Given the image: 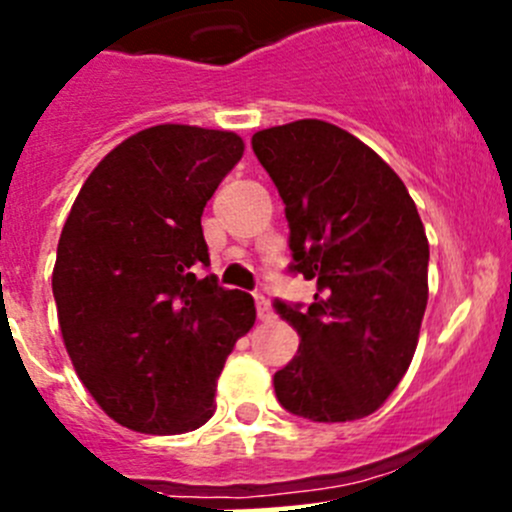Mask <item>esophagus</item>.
<instances>
[{
	"label": "esophagus",
	"instance_id": "1",
	"mask_svg": "<svg viewBox=\"0 0 512 512\" xmlns=\"http://www.w3.org/2000/svg\"><path fill=\"white\" fill-rule=\"evenodd\" d=\"M255 304H257V319L267 322V319L272 317V309H270V302H267L265 294H255Z\"/></svg>",
	"mask_w": 512,
	"mask_h": 512
}]
</instances>
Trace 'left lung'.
Wrapping results in <instances>:
<instances>
[{
  "label": "left lung",
  "mask_w": 512,
  "mask_h": 512,
  "mask_svg": "<svg viewBox=\"0 0 512 512\" xmlns=\"http://www.w3.org/2000/svg\"><path fill=\"white\" fill-rule=\"evenodd\" d=\"M289 225L287 270L317 282L312 304L275 299L299 334L275 374L277 401L319 423L379 409L414 359L428 302V240L399 175L369 146L304 118L252 136Z\"/></svg>",
  "instance_id": "left-lung-1"
}]
</instances>
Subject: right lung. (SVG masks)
I'll list each match as a JSON object with an SVG mask.
<instances>
[{"label":"right lung","mask_w":512,"mask_h":512,"mask_svg":"<svg viewBox=\"0 0 512 512\" xmlns=\"http://www.w3.org/2000/svg\"><path fill=\"white\" fill-rule=\"evenodd\" d=\"M242 151L230 131L146 128L96 165L61 230L51 289L66 352L131 431L203 426L227 354L255 324L250 294L195 275L210 267L203 208Z\"/></svg>","instance_id":"1"}]
</instances>
